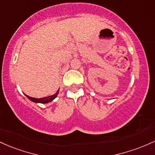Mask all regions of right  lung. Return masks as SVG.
Returning a JSON list of instances; mask_svg holds the SVG:
<instances>
[{
    "mask_svg": "<svg viewBox=\"0 0 155 155\" xmlns=\"http://www.w3.org/2000/svg\"><path fill=\"white\" fill-rule=\"evenodd\" d=\"M58 92H59V90H58V91L56 92V93L54 94V95H50V96H48V97H41V98H35V97H30V96L28 95H26V97H28L29 100H31V101H33V102L34 103H40V104H47V103H49L51 102V101H52L55 97H57V95H58Z\"/></svg>",
    "mask_w": 155,
    "mask_h": 155,
    "instance_id": "right-lung-1",
    "label": "right lung"
}]
</instances>
